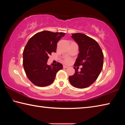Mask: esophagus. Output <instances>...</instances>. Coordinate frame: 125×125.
<instances>
[{
    "label": "esophagus",
    "mask_w": 125,
    "mask_h": 125,
    "mask_svg": "<svg viewBox=\"0 0 125 125\" xmlns=\"http://www.w3.org/2000/svg\"><path fill=\"white\" fill-rule=\"evenodd\" d=\"M68 66H67V65H63V68H68Z\"/></svg>",
    "instance_id": "obj_1"
}]
</instances>
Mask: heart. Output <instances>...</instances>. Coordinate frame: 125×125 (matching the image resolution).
<instances>
[{
    "instance_id": "obj_1",
    "label": "heart",
    "mask_w": 125,
    "mask_h": 125,
    "mask_svg": "<svg viewBox=\"0 0 125 125\" xmlns=\"http://www.w3.org/2000/svg\"><path fill=\"white\" fill-rule=\"evenodd\" d=\"M71 60H70V59H69V58H67L66 60H65L64 62H65V63H70V62H71Z\"/></svg>"
}]
</instances>
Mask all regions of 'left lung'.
Wrapping results in <instances>:
<instances>
[{"label": "left lung", "instance_id": "1", "mask_svg": "<svg viewBox=\"0 0 125 125\" xmlns=\"http://www.w3.org/2000/svg\"><path fill=\"white\" fill-rule=\"evenodd\" d=\"M72 38L79 46L78 57L74 65H83L81 71L75 69L69 80L73 86L79 89L87 88L97 79L103 67L104 55L95 40L81 33H72Z\"/></svg>", "mask_w": 125, "mask_h": 125}]
</instances>
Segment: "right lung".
Returning <instances> with one entry per match:
<instances>
[{
    "instance_id": "1",
    "label": "right lung",
    "mask_w": 125,
    "mask_h": 125,
    "mask_svg": "<svg viewBox=\"0 0 125 125\" xmlns=\"http://www.w3.org/2000/svg\"><path fill=\"white\" fill-rule=\"evenodd\" d=\"M65 33L43 31L36 33L27 42L23 52V66L29 79L38 86L51 84L56 73L63 68L60 63L47 64L48 56L56 52L57 43Z\"/></svg>"
}]
</instances>
